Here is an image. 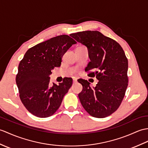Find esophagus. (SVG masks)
Wrapping results in <instances>:
<instances>
[{"label":"esophagus","instance_id":"1","mask_svg":"<svg viewBox=\"0 0 148 148\" xmlns=\"http://www.w3.org/2000/svg\"><path fill=\"white\" fill-rule=\"evenodd\" d=\"M73 82L75 83V82H77V79L76 78H73Z\"/></svg>","mask_w":148,"mask_h":148}]
</instances>
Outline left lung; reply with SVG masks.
<instances>
[{
	"label": "left lung",
	"instance_id": "obj_1",
	"mask_svg": "<svg viewBox=\"0 0 148 148\" xmlns=\"http://www.w3.org/2000/svg\"><path fill=\"white\" fill-rule=\"evenodd\" d=\"M88 48L90 62L85 69L88 76L98 80L91 88L87 80L78 95L81 103L90 115L104 118L115 112L124 98L128 86V60L120 44L98 31H84L70 35Z\"/></svg>",
	"mask_w": 148,
	"mask_h": 148
}]
</instances>
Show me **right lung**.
Masks as SVG:
<instances>
[{
    "mask_svg": "<svg viewBox=\"0 0 148 148\" xmlns=\"http://www.w3.org/2000/svg\"><path fill=\"white\" fill-rule=\"evenodd\" d=\"M76 43L66 35L51 38L27 50L18 67L16 81L19 97L31 113L40 118L53 115L73 84L65 77L58 85H49L51 71L60 66L66 51Z\"/></svg>",
    "mask_w": 148,
    "mask_h": 148,
    "instance_id": "add662e5",
    "label": "right lung"
}]
</instances>
